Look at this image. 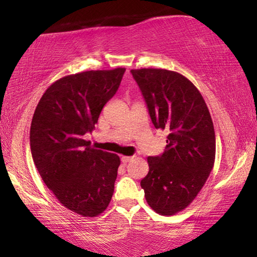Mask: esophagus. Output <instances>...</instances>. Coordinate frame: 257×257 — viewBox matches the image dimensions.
I'll return each mask as SVG.
<instances>
[{
    "mask_svg": "<svg viewBox=\"0 0 257 257\" xmlns=\"http://www.w3.org/2000/svg\"><path fill=\"white\" fill-rule=\"evenodd\" d=\"M133 159V157H127V156H122L121 157V163L122 164H127L128 161H131Z\"/></svg>",
    "mask_w": 257,
    "mask_h": 257,
    "instance_id": "34e87169",
    "label": "esophagus"
}]
</instances>
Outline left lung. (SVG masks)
<instances>
[{
  "instance_id": "obj_1",
  "label": "left lung",
  "mask_w": 257,
  "mask_h": 257,
  "mask_svg": "<svg viewBox=\"0 0 257 257\" xmlns=\"http://www.w3.org/2000/svg\"><path fill=\"white\" fill-rule=\"evenodd\" d=\"M156 128L167 130V145L149 157V174L140 186L160 215H174L191 205L215 161V132L206 101L181 73L165 69L131 70Z\"/></svg>"
}]
</instances>
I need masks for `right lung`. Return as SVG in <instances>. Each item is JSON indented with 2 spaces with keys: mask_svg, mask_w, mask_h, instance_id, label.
<instances>
[{
  "mask_svg": "<svg viewBox=\"0 0 257 257\" xmlns=\"http://www.w3.org/2000/svg\"><path fill=\"white\" fill-rule=\"evenodd\" d=\"M125 68L64 76L38 101L30 127L34 163L59 202L84 217L104 212L114 191L120 159L83 139L120 85Z\"/></svg>",
  "mask_w": 257,
  "mask_h": 257,
  "instance_id": "1",
  "label": "right lung"
}]
</instances>
